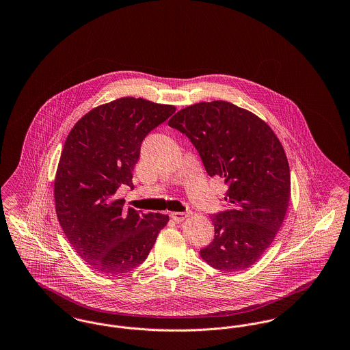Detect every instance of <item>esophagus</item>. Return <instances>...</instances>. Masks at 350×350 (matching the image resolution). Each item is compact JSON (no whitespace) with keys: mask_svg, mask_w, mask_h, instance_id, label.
<instances>
[{"mask_svg":"<svg viewBox=\"0 0 350 350\" xmlns=\"http://www.w3.org/2000/svg\"><path fill=\"white\" fill-rule=\"evenodd\" d=\"M189 217V213H170V217L176 221V223H181L186 217Z\"/></svg>","mask_w":350,"mask_h":350,"instance_id":"34e87169","label":"esophagus"}]
</instances>
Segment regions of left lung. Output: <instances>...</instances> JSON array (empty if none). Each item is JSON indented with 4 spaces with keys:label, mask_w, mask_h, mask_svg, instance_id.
I'll return each instance as SVG.
<instances>
[{
    "label": "left lung",
    "mask_w": 350,
    "mask_h": 350,
    "mask_svg": "<svg viewBox=\"0 0 350 350\" xmlns=\"http://www.w3.org/2000/svg\"><path fill=\"white\" fill-rule=\"evenodd\" d=\"M167 124L189 137L208 176L228 186L230 207L211 215L215 236L200 257L221 271L248 269L273 243L288 207L281 142L264 120L224 100L185 107Z\"/></svg>",
    "instance_id": "obj_1"
}]
</instances>
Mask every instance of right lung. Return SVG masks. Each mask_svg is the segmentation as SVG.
<instances>
[{
  "label": "right lung",
  "instance_id": "1",
  "mask_svg": "<svg viewBox=\"0 0 350 350\" xmlns=\"http://www.w3.org/2000/svg\"><path fill=\"white\" fill-rule=\"evenodd\" d=\"M176 111L172 105L124 97L89 111L70 130L55 178V207L69 244L96 271L119 275L150 254L164 214L123 211L114 194L133 187L144 137Z\"/></svg>",
  "mask_w": 350,
  "mask_h": 350
}]
</instances>
